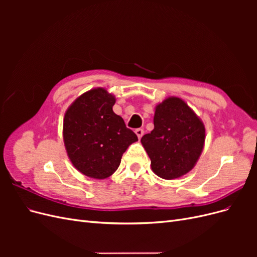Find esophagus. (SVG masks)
Returning a JSON list of instances; mask_svg holds the SVG:
<instances>
[{
    "label": "esophagus",
    "mask_w": 257,
    "mask_h": 257,
    "mask_svg": "<svg viewBox=\"0 0 257 257\" xmlns=\"http://www.w3.org/2000/svg\"><path fill=\"white\" fill-rule=\"evenodd\" d=\"M135 133H136L137 137L141 139L143 137V135H144V130L143 128H137V130H135Z\"/></svg>",
    "instance_id": "34e87169"
}]
</instances>
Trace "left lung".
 Returning a JSON list of instances; mask_svg holds the SVG:
<instances>
[{
    "instance_id": "left-lung-1",
    "label": "left lung",
    "mask_w": 257,
    "mask_h": 257,
    "mask_svg": "<svg viewBox=\"0 0 257 257\" xmlns=\"http://www.w3.org/2000/svg\"><path fill=\"white\" fill-rule=\"evenodd\" d=\"M153 122L154 130L142 137V144L154 174L170 180L189 173L204 148L203 122L178 97L158 105Z\"/></svg>"
}]
</instances>
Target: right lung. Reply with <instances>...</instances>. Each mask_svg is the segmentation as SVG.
Masks as SVG:
<instances>
[{"mask_svg":"<svg viewBox=\"0 0 257 257\" xmlns=\"http://www.w3.org/2000/svg\"><path fill=\"white\" fill-rule=\"evenodd\" d=\"M115 98L98 88L85 92L68 108L63 138L73 165L83 175L104 179L118 169L127 147L138 141L115 114Z\"/></svg>","mask_w":257,"mask_h":257,"instance_id":"add662e5","label":"right lung"}]
</instances>
